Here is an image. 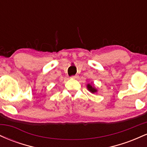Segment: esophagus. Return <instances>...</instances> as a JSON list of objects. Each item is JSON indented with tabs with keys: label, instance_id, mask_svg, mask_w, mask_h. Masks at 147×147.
I'll return each mask as SVG.
<instances>
[{
	"label": "esophagus",
	"instance_id": "esophagus-1",
	"mask_svg": "<svg viewBox=\"0 0 147 147\" xmlns=\"http://www.w3.org/2000/svg\"><path fill=\"white\" fill-rule=\"evenodd\" d=\"M71 78H72V79H77V78H78V75H74V76H72Z\"/></svg>",
	"mask_w": 147,
	"mask_h": 147
}]
</instances>
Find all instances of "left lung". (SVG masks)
Segmentation results:
<instances>
[{
    "label": "left lung",
    "instance_id": "8db88e82",
    "mask_svg": "<svg viewBox=\"0 0 147 147\" xmlns=\"http://www.w3.org/2000/svg\"><path fill=\"white\" fill-rule=\"evenodd\" d=\"M87 88L88 90L90 91V92H92V93H95V92H96L97 91V89H96L94 86H92V85H90V84H88L87 85Z\"/></svg>",
    "mask_w": 147,
    "mask_h": 147
}]
</instances>
